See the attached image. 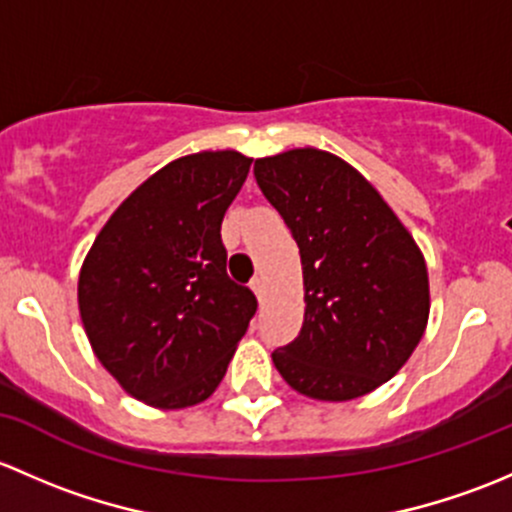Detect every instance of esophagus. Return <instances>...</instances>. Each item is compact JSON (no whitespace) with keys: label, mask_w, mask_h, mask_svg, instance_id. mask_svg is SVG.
<instances>
[{"label":"esophagus","mask_w":512,"mask_h":512,"mask_svg":"<svg viewBox=\"0 0 512 512\" xmlns=\"http://www.w3.org/2000/svg\"><path fill=\"white\" fill-rule=\"evenodd\" d=\"M251 291L256 293L258 303H263V293H266V283H263V278H261V276H256L254 281H251Z\"/></svg>","instance_id":"1"}]
</instances>
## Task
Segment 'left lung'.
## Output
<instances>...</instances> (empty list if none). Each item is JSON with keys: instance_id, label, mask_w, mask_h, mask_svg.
Instances as JSON below:
<instances>
[{"instance_id": "8db88e82", "label": "left lung", "mask_w": 512, "mask_h": 512, "mask_svg": "<svg viewBox=\"0 0 512 512\" xmlns=\"http://www.w3.org/2000/svg\"><path fill=\"white\" fill-rule=\"evenodd\" d=\"M254 175L303 263V328L273 350V365L318 402L365 397L402 370L424 335V254L382 194L333 152L295 147L256 160Z\"/></svg>"}]
</instances>
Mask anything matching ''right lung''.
<instances>
[{
  "label": "right lung",
  "instance_id": "add662e5",
  "mask_svg": "<svg viewBox=\"0 0 512 512\" xmlns=\"http://www.w3.org/2000/svg\"><path fill=\"white\" fill-rule=\"evenodd\" d=\"M251 157L204 150L170 162L120 204L78 276V310L115 382L155 409L204 402L256 313L226 276L221 219Z\"/></svg>",
  "mask_w": 512,
  "mask_h": 512
}]
</instances>
